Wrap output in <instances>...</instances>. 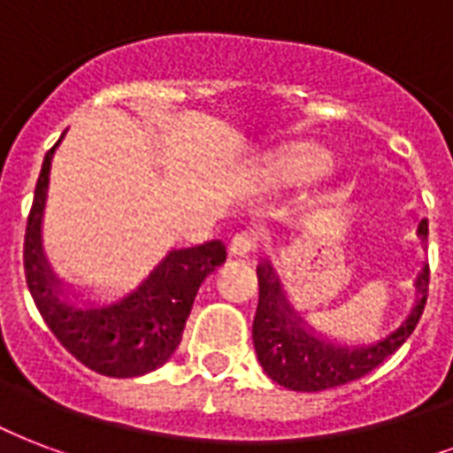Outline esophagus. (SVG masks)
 Instances as JSON below:
<instances>
[{
	"label": "esophagus",
	"instance_id": "esophagus-1",
	"mask_svg": "<svg viewBox=\"0 0 453 453\" xmlns=\"http://www.w3.org/2000/svg\"><path fill=\"white\" fill-rule=\"evenodd\" d=\"M255 248H257V239H255L253 234H248V231L236 234L229 243L231 255H236V257H248L250 253H255Z\"/></svg>",
	"mask_w": 453,
	"mask_h": 453
}]
</instances>
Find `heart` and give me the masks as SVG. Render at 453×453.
<instances>
[{
    "label": "heart",
    "mask_w": 453,
    "mask_h": 453,
    "mask_svg": "<svg viewBox=\"0 0 453 453\" xmlns=\"http://www.w3.org/2000/svg\"><path fill=\"white\" fill-rule=\"evenodd\" d=\"M329 166V155L318 145H296L274 162V176L281 183H303Z\"/></svg>",
    "instance_id": "heart-1"
}]
</instances>
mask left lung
Returning a JSON list of instances; mask_svg holds the SVG:
<instances>
[{
  "instance_id": "1",
  "label": "left lung",
  "mask_w": 453,
  "mask_h": 453,
  "mask_svg": "<svg viewBox=\"0 0 453 453\" xmlns=\"http://www.w3.org/2000/svg\"><path fill=\"white\" fill-rule=\"evenodd\" d=\"M418 236L427 241V219L418 224ZM260 298L253 319V343L260 365L274 382L294 392H322L368 375L389 358L413 334L423 315L430 284V267L425 265L416 279L418 301L399 329L370 346H339L319 339L288 305L270 263L257 267Z\"/></svg>"
}]
</instances>
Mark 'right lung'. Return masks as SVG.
<instances>
[{
    "mask_svg": "<svg viewBox=\"0 0 453 453\" xmlns=\"http://www.w3.org/2000/svg\"><path fill=\"white\" fill-rule=\"evenodd\" d=\"M57 145L45 155L26 226L23 267L30 296L52 334L83 365L107 377L152 372L181 343L200 284L226 260V248L222 241H207L203 246L169 250L141 287L119 303L102 308L66 303V298H59L61 281L42 253V212Z\"/></svg>",
    "mask_w": 453,
    "mask_h": 453,
    "instance_id": "1",
    "label": "right lung"
}]
</instances>
